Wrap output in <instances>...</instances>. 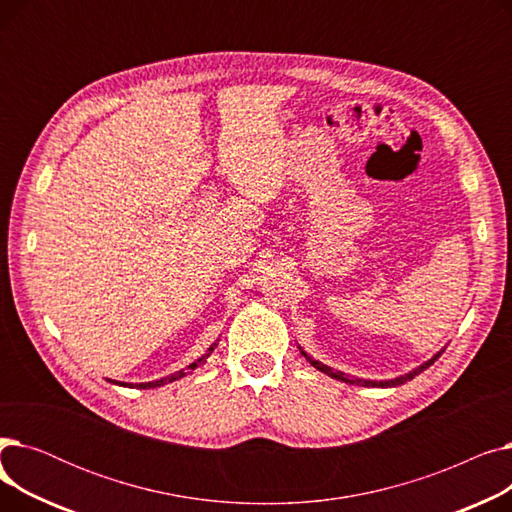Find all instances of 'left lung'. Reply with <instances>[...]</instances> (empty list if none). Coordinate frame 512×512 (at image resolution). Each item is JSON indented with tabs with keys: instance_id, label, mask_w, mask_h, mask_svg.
Segmentation results:
<instances>
[{
	"instance_id": "obj_1",
	"label": "left lung",
	"mask_w": 512,
	"mask_h": 512,
	"mask_svg": "<svg viewBox=\"0 0 512 512\" xmlns=\"http://www.w3.org/2000/svg\"><path fill=\"white\" fill-rule=\"evenodd\" d=\"M444 351H440L438 355H434L432 359H429L427 363H423V365H419L417 369H413V371H409V373H405V375H400V378H394V380H384V382H373V380H359V378H348V375H344L342 371H334L332 367H328V365H324V363H319V361H315V359H311L303 348H301V355L315 367V369H319V371H324L326 375H330V378H334V380H340V382H346V384H357V386H365V388H394V386H400V384H405V382H411L415 375H419L421 371H425L429 365H434V361H438V357L442 355Z\"/></svg>"
}]
</instances>
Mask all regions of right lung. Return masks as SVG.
I'll use <instances>...</instances> for the list:
<instances>
[{
	"instance_id": "add662e5",
	"label": "right lung",
	"mask_w": 512,
	"mask_h": 512,
	"mask_svg": "<svg viewBox=\"0 0 512 512\" xmlns=\"http://www.w3.org/2000/svg\"><path fill=\"white\" fill-rule=\"evenodd\" d=\"M215 346H218V340H215L209 348H207V353L201 357V359H197L195 363H191V365H188L186 369H180V371H176V373H172V375H168V378H161V380H155V382H145V384H137V388H141V390H147V388H157V386H164V384H170V382H176V380H180V378H184V375H186V371L188 369H197L199 365H203L205 361H207V357L213 353V348ZM116 384V382H114ZM120 386H130V388H134L132 384H120Z\"/></svg>"
}]
</instances>
